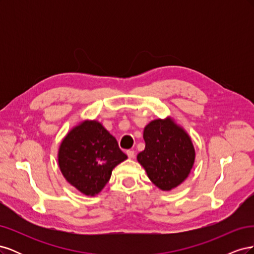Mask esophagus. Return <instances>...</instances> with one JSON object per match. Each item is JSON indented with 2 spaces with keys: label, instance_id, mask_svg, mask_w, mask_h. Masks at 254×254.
I'll return each instance as SVG.
<instances>
[{
  "label": "esophagus",
  "instance_id": "esophagus-1",
  "mask_svg": "<svg viewBox=\"0 0 254 254\" xmlns=\"http://www.w3.org/2000/svg\"><path fill=\"white\" fill-rule=\"evenodd\" d=\"M127 156H128L129 159H133L134 156H135V153H134L133 150H127Z\"/></svg>",
  "mask_w": 254,
  "mask_h": 254
}]
</instances>
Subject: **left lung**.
Wrapping results in <instances>:
<instances>
[{
	"label": "left lung",
	"instance_id": "1",
	"mask_svg": "<svg viewBox=\"0 0 254 254\" xmlns=\"http://www.w3.org/2000/svg\"><path fill=\"white\" fill-rule=\"evenodd\" d=\"M145 149L136 156L149 180L168 191L186 180L195 163L191 137L172 117L153 120L144 128Z\"/></svg>",
	"mask_w": 254,
	"mask_h": 254
}]
</instances>
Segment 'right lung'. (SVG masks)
<instances>
[{"mask_svg": "<svg viewBox=\"0 0 254 254\" xmlns=\"http://www.w3.org/2000/svg\"><path fill=\"white\" fill-rule=\"evenodd\" d=\"M126 159L117 139L96 120H83L74 126L61 141L57 155L66 182L91 197L101 193L113 168Z\"/></svg>", "mask_w": 254, "mask_h": 254, "instance_id": "1", "label": "right lung"}]
</instances>
